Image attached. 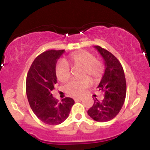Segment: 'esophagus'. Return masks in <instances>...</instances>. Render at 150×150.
I'll return each mask as SVG.
<instances>
[{
    "instance_id": "1",
    "label": "esophagus",
    "mask_w": 150,
    "mask_h": 150,
    "mask_svg": "<svg viewBox=\"0 0 150 150\" xmlns=\"http://www.w3.org/2000/svg\"><path fill=\"white\" fill-rule=\"evenodd\" d=\"M74 100H75V102H81V101L83 100V99L82 98H75Z\"/></svg>"
}]
</instances>
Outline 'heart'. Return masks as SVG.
<instances>
[{
  "label": "heart",
  "mask_w": 150,
  "mask_h": 150,
  "mask_svg": "<svg viewBox=\"0 0 150 150\" xmlns=\"http://www.w3.org/2000/svg\"><path fill=\"white\" fill-rule=\"evenodd\" d=\"M67 62L72 67H81V79L72 80L65 86V91L70 96L79 97L83 94L85 90L90 86L89 76L94 82L102 78L104 74V65L102 60L95 58L92 53L88 51H80L70 54ZM57 79L61 82H66L70 78V70L65 62L61 61L57 63L55 68Z\"/></svg>",
  "instance_id": "obj_1"
}]
</instances>
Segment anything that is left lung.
<instances>
[{"instance_id":"left-lung-1","label":"left lung","mask_w":150,"mask_h":150,"mask_svg":"<svg viewBox=\"0 0 150 150\" xmlns=\"http://www.w3.org/2000/svg\"><path fill=\"white\" fill-rule=\"evenodd\" d=\"M94 48L104 60L105 71L97 87L104 92V98L102 101L93 99L94 102L88 110V115L96 121L103 122L112 120L121 110L126 95V81L119 60L102 47Z\"/></svg>"}]
</instances>
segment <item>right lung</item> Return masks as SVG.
Returning <instances> with one entry per match:
<instances>
[{
    "label": "right lung",
    "instance_id": "1",
    "mask_svg": "<svg viewBox=\"0 0 150 150\" xmlns=\"http://www.w3.org/2000/svg\"><path fill=\"white\" fill-rule=\"evenodd\" d=\"M64 50H50L37 57L28 71L26 93L33 112L44 123L58 125L69 116L75 101L66 97L59 102L51 91L57 83L55 73L57 60Z\"/></svg>",
    "mask_w": 150,
    "mask_h": 150
}]
</instances>
